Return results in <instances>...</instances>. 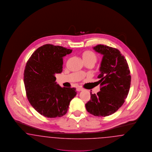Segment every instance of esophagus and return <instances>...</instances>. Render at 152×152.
<instances>
[{
  "label": "esophagus",
  "instance_id": "obj_1",
  "mask_svg": "<svg viewBox=\"0 0 152 152\" xmlns=\"http://www.w3.org/2000/svg\"><path fill=\"white\" fill-rule=\"evenodd\" d=\"M76 90H77V91H78V92H80V91H82L83 90V89L82 88H80V87H78V88H77Z\"/></svg>",
  "mask_w": 152,
  "mask_h": 152
}]
</instances>
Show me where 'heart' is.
Segmentation results:
<instances>
[{
	"label": "heart",
	"mask_w": 152,
	"mask_h": 152,
	"mask_svg": "<svg viewBox=\"0 0 152 152\" xmlns=\"http://www.w3.org/2000/svg\"><path fill=\"white\" fill-rule=\"evenodd\" d=\"M82 58L84 62H90L94 64L97 60V55L94 52L91 51H86L83 52Z\"/></svg>",
	"instance_id": "obj_1"
}]
</instances>
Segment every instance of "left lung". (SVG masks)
Listing matches in <instances>:
<instances>
[{
	"label": "left lung",
	"instance_id": "left-lung-1",
	"mask_svg": "<svg viewBox=\"0 0 152 152\" xmlns=\"http://www.w3.org/2000/svg\"><path fill=\"white\" fill-rule=\"evenodd\" d=\"M102 55L98 76L100 91L91 93V100L86 104L87 111L95 116L114 113L125 102L131 82L130 70L126 59L117 49L99 44L94 47Z\"/></svg>",
	"mask_w": 152,
	"mask_h": 152
}]
</instances>
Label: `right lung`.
Segmentation results:
<instances>
[{
  "instance_id": "obj_1",
  "label": "right lung",
  "mask_w": 152,
  "mask_h": 152,
  "mask_svg": "<svg viewBox=\"0 0 152 152\" xmlns=\"http://www.w3.org/2000/svg\"><path fill=\"white\" fill-rule=\"evenodd\" d=\"M72 51L45 44L32 53L26 65L24 83L27 99L32 107L46 117L64 116L76 95V88H62L55 81V75L63 71V58Z\"/></svg>"
}]
</instances>
